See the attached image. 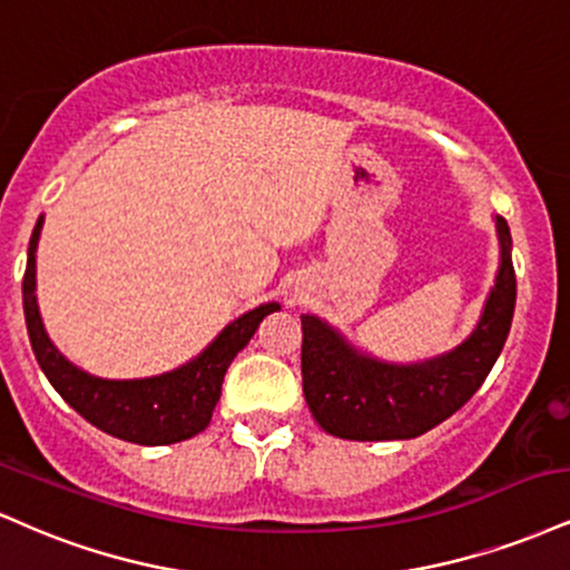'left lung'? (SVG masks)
<instances>
[{
	"instance_id": "left-lung-1",
	"label": "left lung",
	"mask_w": 570,
	"mask_h": 570,
	"mask_svg": "<svg viewBox=\"0 0 570 570\" xmlns=\"http://www.w3.org/2000/svg\"><path fill=\"white\" fill-rule=\"evenodd\" d=\"M502 265L481 324L441 358L393 366L355 353L315 315H303V393L315 422L347 441H401L449 420L475 395L502 353L515 313L510 228L497 217Z\"/></svg>"
}]
</instances>
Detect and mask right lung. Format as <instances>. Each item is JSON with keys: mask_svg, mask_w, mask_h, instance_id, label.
I'll return each instance as SVG.
<instances>
[{"mask_svg": "<svg viewBox=\"0 0 570 570\" xmlns=\"http://www.w3.org/2000/svg\"><path fill=\"white\" fill-rule=\"evenodd\" d=\"M42 219L45 217L37 219V228L31 233L29 263H26L23 273V313L33 355H37L50 385L89 424L129 443L167 445L188 441V438L207 430L230 361L236 358L238 351H244L246 342L257 332L259 321L267 313L278 311V305L267 303L244 313L228 328H223V334L196 361L177 368V372L129 382L89 376L55 351L42 326V315H39L37 294H33L37 289V257H33V252H37Z\"/></svg>", "mask_w": 570, "mask_h": 570, "instance_id": "add662e5", "label": "right lung"}]
</instances>
